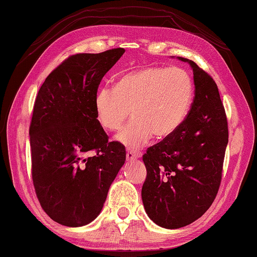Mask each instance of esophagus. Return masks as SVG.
<instances>
[{"label": "esophagus", "mask_w": 257, "mask_h": 257, "mask_svg": "<svg viewBox=\"0 0 257 257\" xmlns=\"http://www.w3.org/2000/svg\"><path fill=\"white\" fill-rule=\"evenodd\" d=\"M127 160L128 161H132V160H136L138 158H141L142 153L138 151H134V150H127Z\"/></svg>", "instance_id": "obj_1"}]
</instances>
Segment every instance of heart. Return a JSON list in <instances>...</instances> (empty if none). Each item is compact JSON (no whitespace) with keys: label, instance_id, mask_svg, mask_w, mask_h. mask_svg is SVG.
Masks as SVG:
<instances>
[{"label":"heart","instance_id":"b5f03b06","mask_svg":"<svg viewBox=\"0 0 257 257\" xmlns=\"http://www.w3.org/2000/svg\"><path fill=\"white\" fill-rule=\"evenodd\" d=\"M193 97L194 82L184 69L150 66L123 73L113 87H101L94 106L99 124L110 132L119 129L132 111L134 119L115 138L137 149L153 135L161 139L175 133Z\"/></svg>","mask_w":257,"mask_h":257}]
</instances>
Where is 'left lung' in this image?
<instances>
[{
  "label": "left lung",
  "mask_w": 257,
  "mask_h": 257,
  "mask_svg": "<svg viewBox=\"0 0 257 257\" xmlns=\"http://www.w3.org/2000/svg\"><path fill=\"white\" fill-rule=\"evenodd\" d=\"M195 97L184 122L175 133L143 155L147 176L142 188L145 211L152 221L178 229L199 219L220 188L228 121L213 78L194 61Z\"/></svg>",
  "instance_id": "1"
}]
</instances>
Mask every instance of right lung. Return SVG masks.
<instances>
[{
  "mask_svg": "<svg viewBox=\"0 0 257 257\" xmlns=\"http://www.w3.org/2000/svg\"><path fill=\"white\" fill-rule=\"evenodd\" d=\"M123 53L118 47L70 55L35 99L29 127L35 193L46 214L67 227H81L99 214L124 164V146L108 142L94 106L102 78Z\"/></svg>",
  "mask_w": 257,
  "mask_h": 257,
  "instance_id": "obj_1",
  "label": "right lung"
}]
</instances>
